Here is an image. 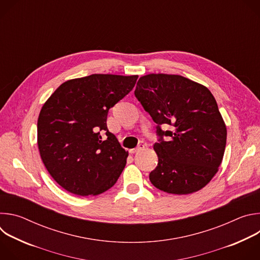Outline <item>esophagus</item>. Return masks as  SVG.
Returning <instances> with one entry per match:
<instances>
[{
	"label": "esophagus",
	"mask_w": 260,
	"mask_h": 260,
	"mask_svg": "<svg viewBox=\"0 0 260 260\" xmlns=\"http://www.w3.org/2000/svg\"><path fill=\"white\" fill-rule=\"evenodd\" d=\"M145 148V146L143 145V144H140L138 147H136V148H134V149H131L129 150V153L131 154H134V153H137V152H139V151H141L142 149H144Z\"/></svg>",
	"instance_id": "obj_1"
}]
</instances>
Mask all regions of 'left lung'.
Returning a JSON list of instances; mask_svg holds the SVG:
<instances>
[{
    "label": "left lung",
    "mask_w": 260,
    "mask_h": 260,
    "mask_svg": "<svg viewBox=\"0 0 260 260\" xmlns=\"http://www.w3.org/2000/svg\"><path fill=\"white\" fill-rule=\"evenodd\" d=\"M135 95L157 124L158 164L149 175L151 183L174 194L205 187L223 158L228 134L211 91L180 75L149 74L139 79Z\"/></svg>",
    "instance_id": "left-lung-1"
}]
</instances>
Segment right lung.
<instances>
[{"label":"right lung","instance_id":"right-lung-1","mask_svg":"<svg viewBox=\"0 0 260 260\" xmlns=\"http://www.w3.org/2000/svg\"><path fill=\"white\" fill-rule=\"evenodd\" d=\"M138 76L92 74L62 83L43 105L38 147L51 177L67 191L98 196L118 180L127 152L108 131L109 110L131 92Z\"/></svg>","mask_w":260,"mask_h":260}]
</instances>
